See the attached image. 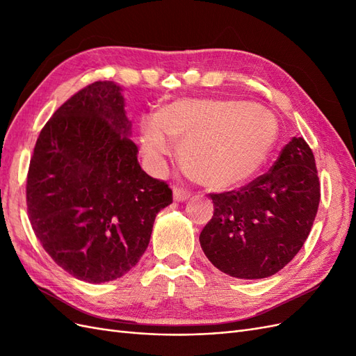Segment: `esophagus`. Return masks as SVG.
I'll use <instances>...</instances> for the list:
<instances>
[{"label":"esophagus","mask_w":356,"mask_h":356,"mask_svg":"<svg viewBox=\"0 0 356 356\" xmlns=\"http://www.w3.org/2000/svg\"><path fill=\"white\" fill-rule=\"evenodd\" d=\"M188 197H190V191H186L179 187H174V200L175 202H186Z\"/></svg>","instance_id":"1"}]
</instances>
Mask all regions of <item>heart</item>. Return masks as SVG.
<instances>
[{"label": "heart", "mask_w": 356, "mask_h": 356, "mask_svg": "<svg viewBox=\"0 0 356 356\" xmlns=\"http://www.w3.org/2000/svg\"><path fill=\"white\" fill-rule=\"evenodd\" d=\"M277 123L270 110L238 99H181L139 123L144 154L159 161L179 144L186 174L215 190L242 186L261 168L275 145Z\"/></svg>", "instance_id": "heart-1"}]
</instances>
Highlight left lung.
<instances>
[{
  "label": "left lung",
  "mask_w": 356,
  "mask_h": 356,
  "mask_svg": "<svg viewBox=\"0 0 356 356\" xmlns=\"http://www.w3.org/2000/svg\"><path fill=\"white\" fill-rule=\"evenodd\" d=\"M209 196L213 215L199 238L208 260L233 277L272 276L293 260L314 225L321 199L314 153L294 136L267 174Z\"/></svg>",
  "instance_id": "obj_1"
}]
</instances>
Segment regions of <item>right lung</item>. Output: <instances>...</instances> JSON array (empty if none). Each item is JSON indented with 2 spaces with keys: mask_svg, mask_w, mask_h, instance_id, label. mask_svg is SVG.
Wrapping results in <instances>:
<instances>
[{
  "mask_svg": "<svg viewBox=\"0 0 356 356\" xmlns=\"http://www.w3.org/2000/svg\"><path fill=\"white\" fill-rule=\"evenodd\" d=\"M122 88L95 81L41 129L26 179L28 217L58 266L90 284L136 266L156 215L172 203L165 181L147 175L131 139Z\"/></svg>",
  "mask_w": 356,
  "mask_h": 356,
  "instance_id": "obj_1",
  "label": "right lung"
}]
</instances>
